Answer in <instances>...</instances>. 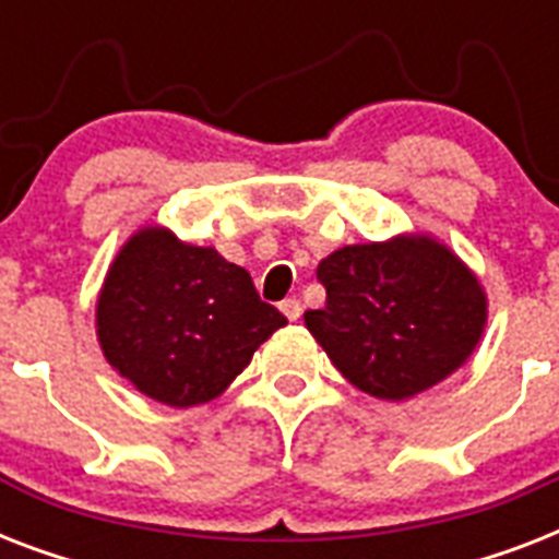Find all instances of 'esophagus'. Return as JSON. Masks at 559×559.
<instances>
[{
  "label": "esophagus",
  "mask_w": 559,
  "mask_h": 559,
  "mask_svg": "<svg viewBox=\"0 0 559 559\" xmlns=\"http://www.w3.org/2000/svg\"><path fill=\"white\" fill-rule=\"evenodd\" d=\"M281 313L287 316L289 322H296L298 316H301V301H298V298H284V301H281Z\"/></svg>",
  "instance_id": "esophagus-1"
}]
</instances>
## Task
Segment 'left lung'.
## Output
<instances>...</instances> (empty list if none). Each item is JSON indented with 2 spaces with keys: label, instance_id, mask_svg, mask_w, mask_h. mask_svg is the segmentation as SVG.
Returning a JSON list of instances; mask_svg holds the SVG:
<instances>
[{
  "label": "left lung",
  "instance_id": "left-lung-1",
  "mask_svg": "<svg viewBox=\"0 0 559 559\" xmlns=\"http://www.w3.org/2000/svg\"><path fill=\"white\" fill-rule=\"evenodd\" d=\"M316 278L328 289L305 324L342 377L380 400H406L459 371L487 322L478 278L426 235L342 246Z\"/></svg>",
  "mask_w": 559,
  "mask_h": 559
}]
</instances>
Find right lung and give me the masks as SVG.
Returning <instances> with one entry per match:
<instances>
[{"mask_svg":"<svg viewBox=\"0 0 559 559\" xmlns=\"http://www.w3.org/2000/svg\"><path fill=\"white\" fill-rule=\"evenodd\" d=\"M95 324L104 357L124 380L186 408L226 391L287 319L217 249L147 226L109 266Z\"/></svg>","mask_w":559,"mask_h":559,"instance_id":"obj_1","label":"right lung"}]
</instances>
